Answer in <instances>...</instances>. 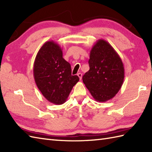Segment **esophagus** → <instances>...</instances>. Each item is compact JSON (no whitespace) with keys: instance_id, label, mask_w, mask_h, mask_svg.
Returning <instances> with one entry per match:
<instances>
[{"instance_id":"obj_1","label":"esophagus","mask_w":152,"mask_h":152,"mask_svg":"<svg viewBox=\"0 0 152 152\" xmlns=\"http://www.w3.org/2000/svg\"><path fill=\"white\" fill-rule=\"evenodd\" d=\"M77 75H78V76L79 77L80 80H82V73H78V74H77Z\"/></svg>"}]
</instances>
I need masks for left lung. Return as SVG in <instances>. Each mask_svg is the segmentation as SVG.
Returning <instances> with one entry per match:
<instances>
[{
    "label": "left lung",
    "instance_id": "left-lung-1",
    "mask_svg": "<svg viewBox=\"0 0 152 152\" xmlns=\"http://www.w3.org/2000/svg\"><path fill=\"white\" fill-rule=\"evenodd\" d=\"M89 70L83 82L96 101L114 97L124 80V66L120 57L108 42L99 39L90 51Z\"/></svg>",
    "mask_w": 152,
    "mask_h": 152
}]
</instances>
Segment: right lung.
<instances>
[{
	"label": "right lung",
	"mask_w": 152,
	"mask_h": 152,
	"mask_svg": "<svg viewBox=\"0 0 152 152\" xmlns=\"http://www.w3.org/2000/svg\"><path fill=\"white\" fill-rule=\"evenodd\" d=\"M34 81L42 94L55 104L66 102L79 77L72 76L69 62L63 58L62 49L53 41H48L40 48L35 58Z\"/></svg>",
	"instance_id": "right-lung-1"
}]
</instances>
